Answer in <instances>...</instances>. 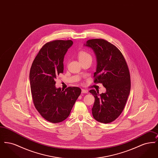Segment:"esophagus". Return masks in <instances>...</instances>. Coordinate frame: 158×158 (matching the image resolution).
Returning <instances> with one entry per match:
<instances>
[{
	"mask_svg": "<svg viewBox=\"0 0 158 158\" xmlns=\"http://www.w3.org/2000/svg\"><path fill=\"white\" fill-rule=\"evenodd\" d=\"M88 92V91L87 90H85V89H82V93H83V94H87Z\"/></svg>",
	"mask_w": 158,
	"mask_h": 158,
	"instance_id": "1",
	"label": "esophagus"
}]
</instances>
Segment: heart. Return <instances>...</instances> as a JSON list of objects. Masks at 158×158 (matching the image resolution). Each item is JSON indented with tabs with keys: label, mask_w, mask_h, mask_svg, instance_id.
I'll return each mask as SVG.
<instances>
[{
	"label": "heart",
	"mask_w": 158,
	"mask_h": 158,
	"mask_svg": "<svg viewBox=\"0 0 158 158\" xmlns=\"http://www.w3.org/2000/svg\"><path fill=\"white\" fill-rule=\"evenodd\" d=\"M77 56H78V59L80 61L86 60L87 59H89V58L92 59V57H91L90 54L86 51H84V50H81V51L79 52V53L77 54Z\"/></svg>",
	"instance_id": "obj_1"
}]
</instances>
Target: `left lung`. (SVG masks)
Returning <instances> with one entry per match:
<instances>
[{"label":"left lung","mask_w":158,"mask_h":158,"mask_svg":"<svg viewBox=\"0 0 158 158\" xmlns=\"http://www.w3.org/2000/svg\"><path fill=\"white\" fill-rule=\"evenodd\" d=\"M95 53L97 60L95 83H101L106 92L89 90L95 97L92 108L94 118L102 123L116 120L123 112L130 94L131 81L127 62L119 49L103 39H91L86 43Z\"/></svg>","instance_id":"left-lung-1"}]
</instances>
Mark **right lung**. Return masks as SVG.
<instances>
[{"label":"right lung","mask_w":158,"mask_h":158,"mask_svg":"<svg viewBox=\"0 0 158 158\" xmlns=\"http://www.w3.org/2000/svg\"><path fill=\"white\" fill-rule=\"evenodd\" d=\"M72 40H54L43 45L33 61L30 72L34 105L47 121L58 123L66 120L81 95L78 87L65 90L56 88L55 79L63 73V59Z\"/></svg>","instance_id":"right-lung-1"}]
</instances>
